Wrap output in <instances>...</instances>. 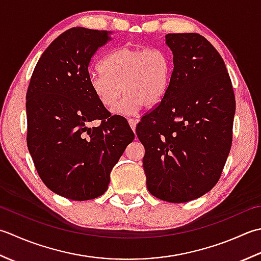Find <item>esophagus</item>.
<instances>
[{
	"label": "esophagus",
	"instance_id": "esophagus-1",
	"mask_svg": "<svg viewBox=\"0 0 261 261\" xmlns=\"http://www.w3.org/2000/svg\"><path fill=\"white\" fill-rule=\"evenodd\" d=\"M128 123H129L130 127H132V129H133V130H135V128H136V124H137V120H136V119H134V118H129V119H128Z\"/></svg>",
	"mask_w": 261,
	"mask_h": 261
}]
</instances>
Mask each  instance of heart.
Masks as SVG:
<instances>
[{"label":"heart","mask_w":261,"mask_h":261,"mask_svg":"<svg viewBox=\"0 0 261 261\" xmlns=\"http://www.w3.org/2000/svg\"><path fill=\"white\" fill-rule=\"evenodd\" d=\"M102 71L89 74V87L99 102L113 108L126 93L115 113L133 115L143 106L153 108L166 98L171 82L172 62L155 47L123 46L102 62Z\"/></svg>","instance_id":"1"}]
</instances>
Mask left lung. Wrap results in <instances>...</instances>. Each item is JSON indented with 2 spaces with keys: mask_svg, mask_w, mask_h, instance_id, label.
Segmentation results:
<instances>
[{
  "mask_svg": "<svg viewBox=\"0 0 261 261\" xmlns=\"http://www.w3.org/2000/svg\"><path fill=\"white\" fill-rule=\"evenodd\" d=\"M168 93L136 127L146 186L156 198L186 203L214 187L232 145L236 98L225 64L199 34H169Z\"/></svg>",
  "mask_w": 261,
  "mask_h": 261,
  "instance_id": "1",
  "label": "left lung"
}]
</instances>
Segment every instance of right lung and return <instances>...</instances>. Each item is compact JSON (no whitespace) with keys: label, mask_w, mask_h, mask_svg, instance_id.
I'll return each instance as SVG.
<instances>
[{"label":"right lung","mask_w":261,"mask_h":261,"mask_svg":"<svg viewBox=\"0 0 261 261\" xmlns=\"http://www.w3.org/2000/svg\"><path fill=\"white\" fill-rule=\"evenodd\" d=\"M111 40L107 31L76 27L39 58L27 91V145L37 172L55 194L89 200L105 194L110 172L135 137L89 87V64ZM99 120L97 127L87 124Z\"/></svg>","instance_id":"1"}]
</instances>
